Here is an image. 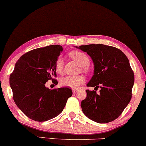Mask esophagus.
<instances>
[{"mask_svg":"<svg viewBox=\"0 0 146 146\" xmlns=\"http://www.w3.org/2000/svg\"><path fill=\"white\" fill-rule=\"evenodd\" d=\"M77 91H78L77 89H73V94H75L77 92Z\"/></svg>","mask_w":146,"mask_h":146,"instance_id":"esophagus-1","label":"esophagus"}]
</instances>
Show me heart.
<instances>
[{"label": "heart", "instance_id": "b5f03b06", "mask_svg": "<svg viewBox=\"0 0 146 146\" xmlns=\"http://www.w3.org/2000/svg\"><path fill=\"white\" fill-rule=\"evenodd\" d=\"M69 57L75 60L81 66V69L84 72L88 71V66L90 63V58L86 53L75 50L69 53ZM55 71L58 74H62L64 71V60L61 57L56 59L54 64ZM85 82V77L83 75L78 76H66L62 78L60 80V84L62 86L69 87L75 89Z\"/></svg>", "mask_w": 146, "mask_h": 146}]
</instances>
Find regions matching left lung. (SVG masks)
<instances>
[{
	"label": "left lung",
	"mask_w": 146,
	"mask_h": 146,
	"mask_svg": "<svg viewBox=\"0 0 146 146\" xmlns=\"http://www.w3.org/2000/svg\"><path fill=\"white\" fill-rule=\"evenodd\" d=\"M78 48L77 47H76ZM94 64V74L87 86V97L81 102L84 114L99 123L117 119L130 102L135 75L126 55L116 47L103 44L80 45ZM100 87V94L96 90Z\"/></svg>",
	"instance_id": "left-lung-1"
}]
</instances>
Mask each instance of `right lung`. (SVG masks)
<instances>
[{
    "mask_svg": "<svg viewBox=\"0 0 146 146\" xmlns=\"http://www.w3.org/2000/svg\"><path fill=\"white\" fill-rule=\"evenodd\" d=\"M62 50L61 45H52L30 50L19 58L10 76L14 102L34 121H45L57 116L73 94L69 88L50 90L45 86L48 80L58 83L54 64Z\"/></svg>",
    "mask_w": 146,
    "mask_h": 146,
    "instance_id": "add662e5",
    "label": "right lung"
}]
</instances>
